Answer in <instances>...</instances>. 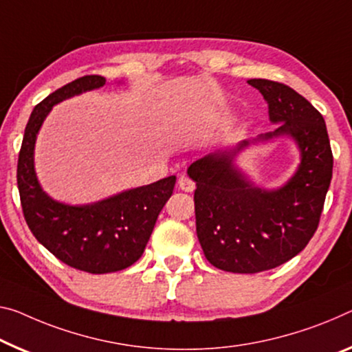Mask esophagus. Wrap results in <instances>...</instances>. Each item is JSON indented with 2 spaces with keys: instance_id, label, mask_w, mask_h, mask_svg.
Listing matches in <instances>:
<instances>
[{
  "instance_id": "obj_1",
  "label": "esophagus",
  "mask_w": 352,
  "mask_h": 352,
  "mask_svg": "<svg viewBox=\"0 0 352 352\" xmlns=\"http://www.w3.org/2000/svg\"><path fill=\"white\" fill-rule=\"evenodd\" d=\"M177 184H179V188L184 192H193L195 190V182L190 179V177L181 176L179 181H177Z\"/></svg>"
}]
</instances>
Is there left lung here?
Instances as JSON below:
<instances>
[{"label":"left lung","mask_w":352,"mask_h":352,"mask_svg":"<svg viewBox=\"0 0 352 352\" xmlns=\"http://www.w3.org/2000/svg\"><path fill=\"white\" fill-rule=\"evenodd\" d=\"M269 104L275 131L210 153L187 168L197 182V236L208 261L234 274H256L289 261L315 234L332 179L333 157L321 113L289 86L247 82ZM291 138L300 151L295 175L277 189L259 188L235 164L242 150Z\"/></svg>","instance_id":"left-lung-1"}]
</instances>
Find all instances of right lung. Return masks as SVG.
<instances>
[{"label":"right lung","instance_id":"right-lung-1","mask_svg":"<svg viewBox=\"0 0 352 352\" xmlns=\"http://www.w3.org/2000/svg\"><path fill=\"white\" fill-rule=\"evenodd\" d=\"M105 83L100 75H85L36 105L26 124L17 165L21 209L31 232L59 261L89 274L118 272L143 255L176 184V176H168L88 204L58 201L42 188L34 168V148L48 113L59 102Z\"/></svg>","mask_w":352,"mask_h":352}]
</instances>
